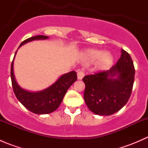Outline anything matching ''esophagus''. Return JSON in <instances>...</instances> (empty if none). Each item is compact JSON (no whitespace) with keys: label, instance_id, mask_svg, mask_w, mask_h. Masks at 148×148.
<instances>
[{"label":"esophagus","instance_id":"obj_1","mask_svg":"<svg viewBox=\"0 0 148 148\" xmlns=\"http://www.w3.org/2000/svg\"><path fill=\"white\" fill-rule=\"evenodd\" d=\"M84 77V71H78V73H77V78H78V79H82Z\"/></svg>","mask_w":148,"mask_h":148}]
</instances>
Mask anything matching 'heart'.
<instances>
[{
    "instance_id": "b5f03b06",
    "label": "heart",
    "mask_w": 148,
    "mask_h": 148,
    "mask_svg": "<svg viewBox=\"0 0 148 148\" xmlns=\"http://www.w3.org/2000/svg\"><path fill=\"white\" fill-rule=\"evenodd\" d=\"M84 59L88 63L97 62V66L103 69H107L114 62V57L110 52H103L98 49H89L84 53Z\"/></svg>"
}]
</instances>
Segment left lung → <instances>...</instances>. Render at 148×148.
<instances>
[{
	"label": "left lung",
	"mask_w": 148,
	"mask_h": 148,
	"mask_svg": "<svg viewBox=\"0 0 148 148\" xmlns=\"http://www.w3.org/2000/svg\"><path fill=\"white\" fill-rule=\"evenodd\" d=\"M135 79L133 62L127 51L110 70L86 75L84 99L88 108L98 115H111L120 110L130 97Z\"/></svg>",
	"instance_id": "left-lung-1"
}]
</instances>
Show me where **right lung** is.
Here are the masks:
<instances>
[{"instance_id":"obj_1","label":"right lung","mask_w":148,"mask_h":148,"mask_svg":"<svg viewBox=\"0 0 148 148\" xmlns=\"http://www.w3.org/2000/svg\"><path fill=\"white\" fill-rule=\"evenodd\" d=\"M46 36H36L23 41L18 49L26 43L34 40H45L49 38ZM18 51V50H17ZM17 51L15 53L14 58L10 68L12 86L15 95L27 110L31 112L38 114H45L53 112L62 103L66 92L74 82L77 81V76L76 71H72L61 76L53 84L44 90L38 92H30L23 89L16 82L13 72V64Z\"/></svg>"}]
</instances>
